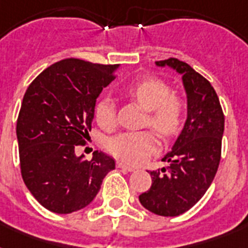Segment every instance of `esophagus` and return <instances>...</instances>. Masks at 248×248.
Segmentation results:
<instances>
[{
  "instance_id": "1",
  "label": "esophagus",
  "mask_w": 248,
  "mask_h": 248,
  "mask_svg": "<svg viewBox=\"0 0 248 248\" xmlns=\"http://www.w3.org/2000/svg\"><path fill=\"white\" fill-rule=\"evenodd\" d=\"M117 167H118V169L126 170V171H128V172H131V171H134V170H135L134 167H132V166H128L124 162H117Z\"/></svg>"
}]
</instances>
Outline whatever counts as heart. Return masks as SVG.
Instances as JSON below:
<instances>
[{
	"label": "heart",
	"mask_w": 248,
	"mask_h": 248,
	"mask_svg": "<svg viewBox=\"0 0 248 248\" xmlns=\"http://www.w3.org/2000/svg\"><path fill=\"white\" fill-rule=\"evenodd\" d=\"M126 93L145 110H149L148 124L159 135L172 136L184 122L186 104L177 95L171 93L170 86L157 77H144L126 89ZM95 118L101 128L116 126V104L110 97H103L95 107ZM109 153L128 163L145 161L158 149V141L151 131L122 132L107 141Z\"/></svg>",
	"instance_id": "b5f03b06"
}]
</instances>
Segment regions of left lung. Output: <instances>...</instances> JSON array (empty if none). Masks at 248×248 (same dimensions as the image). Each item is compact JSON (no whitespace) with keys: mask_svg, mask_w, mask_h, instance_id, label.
<instances>
[{"mask_svg":"<svg viewBox=\"0 0 248 248\" xmlns=\"http://www.w3.org/2000/svg\"><path fill=\"white\" fill-rule=\"evenodd\" d=\"M181 76L186 93V120L171 152L167 167L151 171L152 186L139 196L140 203L159 216H179L203 197L216 175L221 155L224 114L215 90L184 62H155Z\"/></svg>","mask_w":248,"mask_h":248,"instance_id":"left-lung-1","label":"left lung"}]
</instances>
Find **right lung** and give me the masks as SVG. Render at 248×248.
I'll list each match as a JSON object with an SVG mask.
<instances>
[{"instance_id":"right-lung-1","label":"right lung","mask_w":248,"mask_h":248,"mask_svg":"<svg viewBox=\"0 0 248 248\" xmlns=\"http://www.w3.org/2000/svg\"><path fill=\"white\" fill-rule=\"evenodd\" d=\"M120 65L64 59L46 68L27 89L16 122L21 176L32 196L55 214L93 202L114 159L95 152L91 161L76 145L91 131L97 96Z\"/></svg>"}]
</instances>
